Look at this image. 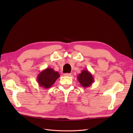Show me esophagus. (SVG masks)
I'll return each instance as SVG.
<instances>
[{
	"label": "esophagus",
	"instance_id": "esophagus-1",
	"mask_svg": "<svg viewBox=\"0 0 133 133\" xmlns=\"http://www.w3.org/2000/svg\"><path fill=\"white\" fill-rule=\"evenodd\" d=\"M71 74L70 73H65L64 74V76H71Z\"/></svg>",
	"mask_w": 133,
	"mask_h": 133
}]
</instances>
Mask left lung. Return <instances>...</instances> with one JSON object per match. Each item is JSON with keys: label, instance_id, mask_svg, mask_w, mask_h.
I'll use <instances>...</instances> for the list:
<instances>
[{"label": "left lung", "instance_id": "left-lung-1", "mask_svg": "<svg viewBox=\"0 0 133 133\" xmlns=\"http://www.w3.org/2000/svg\"><path fill=\"white\" fill-rule=\"evenodd\" d=\"M77 79L80 85L84 88H88L91 86L94 80L92 74L87 69L83 70L82 73L79 74Z\"/></svg>", "mask_w": 133, "mask_h": 133}]
</instances>
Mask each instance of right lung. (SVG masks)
<instances>
[{"instance_id": "right-lung-1", "label": "right lung", "mask_w": 133, "mask_h": 133, "mask_svg": "<svg viewBox=\"0 0 133 133\" xmlns=\"http://www.w3.org/2000/svg\"><path fill=\"white\" fill-rule=\"evenodd\" d=\"M59 76L58 71H55L52 68H47L38 75L37 82L41 87L48 89L53 85Z\"/></svg>"}]
</instances>
